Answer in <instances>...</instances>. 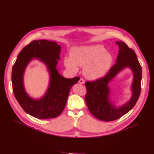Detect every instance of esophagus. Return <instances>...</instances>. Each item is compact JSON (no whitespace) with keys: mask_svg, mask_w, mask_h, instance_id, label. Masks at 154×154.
<instances>
[{"mask_svg":"<svg viewBox=\"0 0 154 154\" xmlns=\"http://www.w3.org/2000/svg\"><path fill=\"white\" fill-rule=\"evenodd\" d=\"M79 83L80 84H85V81L82 79H80L79 81Z\"/></svg>","mask_w":154,"mask_h":154,"instance_id":"34e87169","label":"esophagus"}]
</instances>
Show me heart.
I'll return each instance as SVG.
<instances>
[{
  "label": "heart",
  "instance_id": "b5f03b06",
  "mask_svg": "<svg viewBox=\"0 0 154 154\" xmlns=\"http://www.w3.org/2000/svg\"><path fill=\"white\" fill-rule=\"evenodd\" d=\"M112 56L99 45L76 46L70 49V56L64 59L65 67L72 72H77L84 67V76L90 80L103 77L112 64Z\"/></svg>",
  "mask_w": 154,
  "mask_h": 154
}]
</instances>
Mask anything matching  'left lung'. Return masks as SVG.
Returning <instances> with one entry per match:
<instances>
[{
	"label": "left lung",
	"mask_w": 154,
	"mask_h": 154,
	"mask_svg": "<svg viewBox=\"0 0 154 154\" xmlns=\"http://www.w3.org/2000/svg\"><path fill=\"white\" fill-rule=\"evenodd\" d=\"M116 44L119 46L116 64L103 78L85 84L87 90L85 101L89 111L95 118L104 121H114L126 114L136 105L141 90L142 68L135 52L123 42H116ZM126 68H129L133 74L131 97L126 103L117 107L110 100L109 83Z\"/></svg>",
	"instance_id": "8db88e82"
}]
</instances>
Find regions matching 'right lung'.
I'll return each mask as SVG.
<instances>
[{
  "mask_svg": "<svg viewBox=\"0 0 154 154\" xmlns=\"http://www.w3.org/2000/svg\"><path fill=\"white\" fill-rule=\"evenodd\" d=\"M61 47L56 42L35 40L18 54L12 68V82L14 95L23 110L38 119L54 118L64 110L71 87L80 78L66 79L57 69ZM37 59L46 66L50 75L49 85L43 97L36 99L27 94L24 85V73L29 63Z\"/></svg>",
  "mask_w": 154,
  "mask_h": 154,
  "instance_id": "obj_1",
  "label": "right lung"
}]
</instances>
